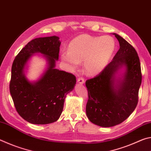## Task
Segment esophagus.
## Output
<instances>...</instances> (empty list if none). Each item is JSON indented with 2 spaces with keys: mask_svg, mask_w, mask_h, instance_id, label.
Segmentation results:
<instances>
[{
  "mask_svg": "<svg viewBox=\"0 0 151 151\" xmlns=\"http://www.w3.org/2000/svg\"><path fill=\"white\" fill-rule=\"evenodd\" d=\"M77 83L78 84H80V85H83V84L85 83V80H84L83 78L80 77L77 79Z\"/></svg>",
  "mask_w": 151,
  "mask_h": 151,
  "instance_id": "34e87169",
  "label": "esophagus"
}]
</instances>
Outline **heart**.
Masks as SVG:
<instances>
[{"label": "heart", "instance_id": "1", "mask_svg": "<svg viewBox=\"0 0 151 151\" xmlns=\"http://www.w3.org/2000/svg\"><path fill=\"white\" fill-rule=\"evenodd\" d=\"M116 41L111 36L93 37L81 35L68 45V51H63L60 58L68 70L77 68L84 61V69L91 75L101 73L108 65L116 49Z\"/></svg>", "mask_w": 151, "mask_h": 151}]
</instances>
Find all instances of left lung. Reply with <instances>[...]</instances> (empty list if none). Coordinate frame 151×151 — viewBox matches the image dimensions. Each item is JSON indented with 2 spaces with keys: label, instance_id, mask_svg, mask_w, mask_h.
Returning a JSON list of instances; mask_svg holds the SVG:
<instances>
[{
  "label": "left lung",
  "instance_id": "8db88e82",
  "mask_svg": "<svg viewBox=\"0 0 151 151\" xmlns=\"http://www.w3.org/2000/svg\"><path fill=\"white\" fill-rule=\"evenodd\" d=\"M120 48L102 72L86 81L88 100L86 114L93 124L115 126L136 108L142 76L139 56L126 40L116 33Z\"/></svg>",
  "mask_w": 151,
  "mask_h": 151
}]
</instances>
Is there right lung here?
Here are the masks:
<instances>
[{"label":"right lung","instance_id":"add662e5","mask_svg":"<svg viewBox=\"0 0 151 151\" xmlns=\"http://www.w3.org/2000/svg\"><path fill=\"white\" fill-rule=\"evenodd\" d=\"M60 44L57 36L37 38L20 51L12 63L10 93L18 113L30 123L57 121L66 96L75 88V76L55 68ZM37 54L45 58V68L37 80L31 81L26 73L29 60Z\"/></svg>","mask_w":151,"mask_h":151}]
</instances>
